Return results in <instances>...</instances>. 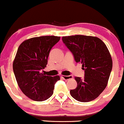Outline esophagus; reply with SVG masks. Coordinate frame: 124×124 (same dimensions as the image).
Listing matches in <instances>:
<instances>
[{"label":"esophagus","instance_id":"1","mask_svg":"<svg viewBox=\"0 0 124 124\" xmlns=\"http://www.w3.org/2000/svg\"><path fill=\"white\" fill-rule=\"evenodd\" d=\"M61 77H62V78L64 80H68L69 79L73 78V76H71V75H69V76H64V75H62Z\"/></svg>","mask_w":124,"mask_h":124}]
</instances>
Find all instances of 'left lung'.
I'll return each instance as SVG.
<instances>
[{"label":"left lung","mask_w":124,"mask_h":124,"mask_svg":"<svg viewBox=\"0 0 124 124\" xmlns=\"http://www.w3.org/2000/svg\"><path fill=\"white\" fill-rule=\"evenodd\" d=\"M62 40L85 71L83 79L75 78L78 85L70 90V95L81 102L94 100L106 88L112 71V59L106 45L91 36H63Z\"/></svg>","instance_id":"obj_1"}]
</instances>
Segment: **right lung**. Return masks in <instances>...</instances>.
Segmentation results:
<instances>
[{"instance_id":"obj_1","label":"right lung","mask_w":124,"mask_h":124,"mask_svg":"<svg viewBox=\"0 0 124 124\" xmlns=\"http://www.w3.org/2000/svg\"><path fill=\"white\" fill-rule=\"evenodd\" d=\"M60 39V36H45L24 40L18 48L13 70L19 87L29 99L42 101L53 94L58 75L46 76L41 73L46 67L49 52Z\"/></svg>"}]
</instances>
